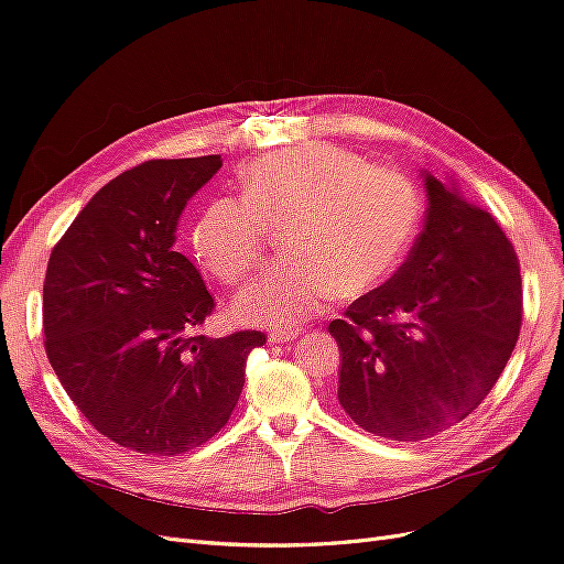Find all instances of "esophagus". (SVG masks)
I'll list each match as a JSON object with an SVG mask.
<instances>
[{
	"label": "esophagus",
	"mask_w": 564,
	"mask_h": 564,
	"mask_svg": "<svg viewBox=\"0 0 564 564\" xmlns=\"http://www.w3.org/2000/svg\"><path fill=\"white\" fill-rule=\"evenodd\" d=\"M301 334L299 327H286V329H272L270 338L275 340V344H284V340H294Z\"/></svg>",
	"instance_id": "1"
}]
</instances>
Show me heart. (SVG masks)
Returning <instances> with one entry per match:
<instances>
[{
	"instance_id": "1",
	"label": "heart",
	"mask_w": 564,
	"mask_h": 564,
	"mask_svg": "<svg viewBox=\"0 0 564 564\" xmlns=\"http://www.w3.org/2000/svg\"><path fill=\"white\" fill-rule=\"evenodd\" d=\"M240 199L216 197L193 226L197 261L224 282L259 265L268 230H282L289 261L270 268L235 299V313L286 329L317 313L334 294L371 292L412 249L423 197L416 183L336 145H299L253 162L240 176Z\"/></svg>"
}]
</instances>
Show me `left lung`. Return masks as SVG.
<instances>
[{
    "mask_svg": "<svg viewBox=\"0 0 564 564\" xmlns=\"http://www.w3.org/2000/svg\"><path fill=\"white\" fill-rule=\"evenodd\" d=\"M423 176L429 209L409 259L329 324L340 406L367 433L400 442L433 437L477 409L522 324L513 245L454 183Z\"/></svg>",
    "mask_w": 564,
    "mask_h": 564,
    "instance_id": "1",
    "label": "left lung"
}]
</instances>
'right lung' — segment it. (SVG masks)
<instances>
[{
    "label": "right lung",
    "instance_id": "right-lung-1",
    "mask_svg": "<svg viewBox=\"0 0 564 564\" xmlns=\"http://www.w3.org/2000/svg\"><path fill=\"white\" fill-rule=\"evenodd\" d=\"M220 155L152 160L89 199L48 256L44 348L94 429L148 456L204 445L228 423L261 332L193 334L214 311L174 249L191 199Z\"/></svg>",
    "mask_w": 564,
    "mask_h": 564
}]
</instances>
